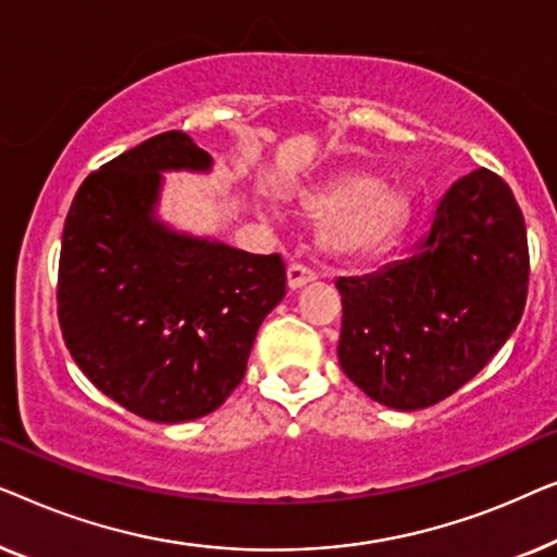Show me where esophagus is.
Here are the masks:
<instances>
[{"mask_svg":"<svg viewBox=\"0 0 557 557\" xmlns=\"http://www.w3.org/2000/svg\"><path fill=\"white\" fill-rule=\"evenodd\" d=\"M314 278H317L314 271H309L307 265H301V263L288 265V271H286V281H288V288H292V292H299L301 286L311 284Z\"/></svg>","mask_w":557,"mask_h":557,"instance_id":"obj_1","label":"esophagus"}]
</instances>
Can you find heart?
I'll list each match as a JSON object with an SVG mask.
<instances>
[{
	"mask_svg": "<svg viewBox=\"0 0 557 557\" xmlns=\"http://www.w3.org/2000/svg\"><path fill=\"white\" fill-rule=\"evenodd\" d=\"M319 220V246L332 258H362L383 248L408 212V197L377 174L347 172L301 195Z\"/></svg>",
	"mask_w": 557,
	"mask_h": 557,
	"instance_id": "obj_1",
	"label": "heart"
}]
</instances>
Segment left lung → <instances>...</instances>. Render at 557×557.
Masks as SVG:
<instances>
[{"mask_svg":"<svg viewBox=\"0 0 557 557\" xmlns=\"http://www.w3.org/2000/svg\"><path fill=\"white\" fill-rule=\"evenodd\" d=\"M528 231L490 170L456 180L413 253L339 278V364L380 406L421 410L467 385L520 324Z\"/></svg>","mask_w":557,"mask_h":557,"instance_id":"1","label":"left lung"}]
</instances>
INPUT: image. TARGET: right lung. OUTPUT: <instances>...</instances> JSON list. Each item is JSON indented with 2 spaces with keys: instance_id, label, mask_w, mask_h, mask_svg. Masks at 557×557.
Segmentation results:
<instances>
[{
  "instance_id": "add662e5",
  "label": "right lung",
  "mask_w": 557,
  "mask_h": 557,
  "mask_svg": "<svg viewBox=\"0 0 557 557\" xmlns=\"http://www.w3.org/2000/svg\"><path fill=\"white\" fill-rule=\"evenodd\" d=\"M210 170L212 157L187 134H159L88 174L65 218V345L98 391L147 421H195L223 406L246 375L258 326L286 294L281 256L159 218L164 172Z\"/></svg>"
}]
</instances>
